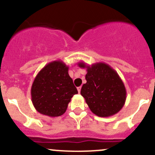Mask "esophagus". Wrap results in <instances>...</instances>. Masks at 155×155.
<instances>
[{
    "label": "esophagus",
    "instance_id": "34e87169",
    "mask_svg": "<svg viewBox=\"0 0 155 155\" xmlns=\"http://www.w3.org/2000/svg\"><path fill=\"white\" fill-rule=\"evenodd\" d=\"M81 87H77V90H78V92H79V93H80V92H81Z\"/></svg>",
    "mask_w": 155,
    "mask_h": 155
}]
</instances>
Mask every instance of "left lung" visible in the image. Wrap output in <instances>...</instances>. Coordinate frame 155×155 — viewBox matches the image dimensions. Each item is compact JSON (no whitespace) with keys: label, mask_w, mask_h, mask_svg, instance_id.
<instances>
[{"label":"left lung","mask_w":155,"mask_h":155,"mask_svg":"<svg viewBox=\"0 0 155 155\" xmlns=\"http://www.w3.org/2000/svg\"><path fill=\"white\" fill-rule=\"evenodd\" d=\"M80 68L87 69L81 95L91 111L98 117H108L122 109L126 101V89L120 76L108 64L96 63L87 65L79 62Z\"/></svg>","instance_id":"obj_1"}]
</instances>
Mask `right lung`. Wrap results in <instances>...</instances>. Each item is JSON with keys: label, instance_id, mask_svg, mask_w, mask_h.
I'll list each match as a JSON object with an SVG mask.
<instances>
[{"label": "right lung", "instance_id": "obj_1", "mask_svg": "<svg viewBox=\"0 0 155 155\" xmlns=\"http://www.w3.org/2000/svg\"><path fill=\"white\" fill-rule=\"evenodd\" d=\"M77 93L68 74V66L61 60L46 65L35 76L31 87V99L35 108L50 117L63 115L71 97Z\"/></svg>", "mask_w": 155, "mask_h": 155}]
</instances>
